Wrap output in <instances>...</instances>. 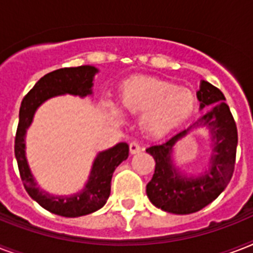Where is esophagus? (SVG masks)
I'll use <instances>...</instances> for the list:
<instances>
[{"instance_id": "esophagus-1", "label": "esophagus", "mask_w": 253, "mask_h": 253, "mask_svg": "<svg viewBox=\"0 0 253 253\" xmlns=\"http://www.w3.org/2000/svg\"><path fill=\"white\" fill-rule=\"evenodd\" d=\"M142 151V147H140V144L136 142H132L130 143V154L131 155H135L138 154V152H140Z\"/></svg>"}]
</instances>
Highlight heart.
Returning a JSON list of instances; mask_svg holds the SVG:
<instances>
[{"label":"heart","instance_id":"1","mask_svg":"<svg viewBox=\"0 0 253 253\" xmlns=\"http://www.w3.org/2000/svg\"><path fill=\"white\" fill-rule=\"evenodd\" d=\"M119 98L123 110L140 114L139 126L150 136H163L181 126L196 107V97L190 89L155 77L127 81L121 87ZM103 107L111 119L122 121V113L114 103L106 101Z\"/></svg>","mask_w":253,"mask_h":253}]
</instances>
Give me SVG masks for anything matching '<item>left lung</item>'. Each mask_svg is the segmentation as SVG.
<instances>
[{"label": "left lung", "mask_w": 253, "mask_h": 253, "mask_svg": "<svg viewBox=\"0 0 253 253\" xmlns=\"http://www.w3.org/2000/svg\"><path fill=\"white\" fill-rule=\"evenodd\" d=\"M197 98L200 110L212 106L211 110L164 143L146 150L156 162L152 180L147 184V197L163 211L178 215L200 211L211 204L226 189L235 167L238 130L223 93L208 81L201 80ZM202 126L209 131L212 140L208 167L200 175L188 176L174 164V147L193 129Z\"/></svg>", "instance_id": "obj_1"}]
</instances>
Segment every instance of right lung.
<instances>
[{
  "instance_id": "1",
  "label": "right lung",
  "mask_w": 253,
  "mask_h": 253,
  "mask_svg": "<svg viewBox=\"0 0 253 253\" xmlns=\"http://www.w3.org/2000/svg\"><path fill=\"white\" fill-rule=\"evenodd\" d=\"M98 69L93 65L56 69L47 73L22 99L19 123L15 135V159L26 192L42 208L56 215L76 218L97 211L110 196L111 177L115 168L128 158V144L121 142L109 150L101 151L91 164L85 186L69 196H53L38 186L26 158V132L34 115L47 99L57 95L72 94L85 98L93 94V81Z\"/></svg>"
}]
</instances>
